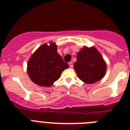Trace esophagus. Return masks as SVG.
Masks as SVG:
<instances>
[{"mask_svg":"<svg viewBox=\"0 0 130 130\" xmlns=\"http://www.w3.org/2000/svg\"><path fill=\"white\" fill-rule=\"evenodd\" d=\"M68 64L70 68H73V63H72V62H70L68 63Z\"/></svg>","mask_w":130,"mask_h":130,"instance_id":"obj_1","label":"esophagus"}]
</instances>
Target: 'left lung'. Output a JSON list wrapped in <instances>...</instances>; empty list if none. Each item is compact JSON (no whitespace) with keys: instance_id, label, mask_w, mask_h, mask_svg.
Wrapping results in <instances>:
<instances>
[{"instance_id":"1","label":"left lung","mask_w":130,"mask_h":130,"mask_svg":"<svg viewBox=\"0 0 130 130\" xmlns=\"http://www.w3.org/2000/svg\"><path fill=\"white\" fill-rule=\"evenodd\" d=\"M74 69L81 81L92 84L104 77L106 64L96 48L85 47L77 53Z\"/></svg>"}]
</instances>
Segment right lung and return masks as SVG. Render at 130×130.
<instances>
[{"instance_id": "obj_1", "label": "right lung", "mask_w": 130, "mask_h": 130, "mask_svg": "<svg viewBox=\"0 0 130 130\" xmlns=\"http://www.w3.org/2000/svg\"><path fill=\"white\" fill-rule=\"evenodd\" d=\"M69 65L57 53L54 43L40 46L31 56L27 64V72L31 80L42 87H50L60 78Z\"/></svg>"}]
</instances>
